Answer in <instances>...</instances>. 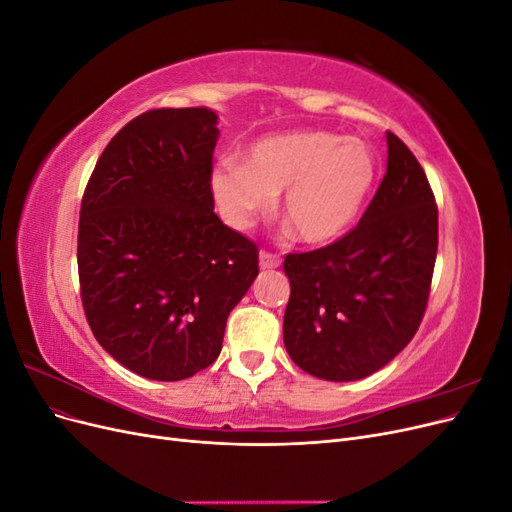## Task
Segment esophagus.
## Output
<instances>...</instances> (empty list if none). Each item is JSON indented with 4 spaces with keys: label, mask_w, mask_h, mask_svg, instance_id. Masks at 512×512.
Returning <instances> with one entry per match:
<instances>
[{
    "label": "esophagus",
    "mask_w": 512,
    "mask_h": 512,
    "mask_svg": "<svg viewBox=\"0 0 512 512\" xmlns=\"http://www.w3.org/2000/svg\"><path fill=\"white\" fill-rule=\"evenodd\" d=\"M258 262H260V269H277L280 267V256H275V254H269V252H260V256H258Z\"/></svg>",
    "instance_id": "obj_1"
}]
</instances>
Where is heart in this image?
<instances>
[{"label": "heart", "instance_id": "heart-1", "mask_svg": "<svg viewBox=\"0 0 512 512\" xmlns=\"http://www.w3.org/2000/svg\"><path fill=\"white\" fill-rule=\"evenodd\" d=\"M376 183V156L356 136L294 130L260 138L243 164L222 160L211 170V196L224 220L252 226L282 195V218L297 241L324 245L359 220Z\"/></svg>", "mask_w": 512, "mask_h": 512}]
</instances>
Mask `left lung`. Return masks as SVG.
Returning <instances> with one entry per match:
<instances>
[{
    "mask_svg": "<svg viewBox=\"0 0 512 512\" xmlns=\"http://www.w3.org/2000/svg\"><path fill=\"white\" fill-rule=\"evenodd\" d=\"M380 188L354 230L305 254H288L284 346L320 380L376 374L423 320L438 252V207L425 170L393 132Z\"/></svg>",
    "mask_w": 512,
    "mask_h": 512,
    "instance_id": "obj_1",
    "label": "left lung"
}]
</instances>
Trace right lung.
Listing matches in <instances>:
<instances>
[{"label": "right lung", "instance_id": "right-lung-1", "mask_svg": "<svg viewBox=\"0 0 512 512\" xmlns=\"http://www.w3.org/2000/svg\"><path fill=\"white\" fill-rule=\"evenodd\" d=\"M218 115L156 108L106 145L79 222L85 316L134 374L175 382L220 356L228 314L258 275L256 245L213 213Z\"/></svg>", "mask_w": 512, "mask_h": 512}]
</instances>
